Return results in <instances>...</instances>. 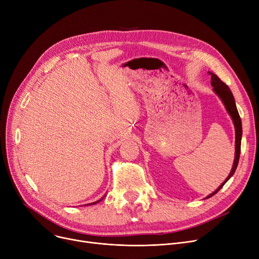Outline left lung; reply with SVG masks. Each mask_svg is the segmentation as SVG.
Wrapping results in <instances>:
<instances>
[{
  "mask_svg": "<svg viewBox=\"0 0 259 259\" xmlns=\"http://www.w3.org/2000/svg\"><path fill=\"white\" fill-rule=\"evenodd\" d=\"M209 73L211 74V85L213 87V90L221 98V100L223 101V103H224V105L227 109V111L229 112V114L231 115V117H232V119H233L234 127H235V133H236V137H235L236 140H235V158H234V162H233V168H232V170H231V172H230L228 178L226 179V181L219 187V189H217L216 191H214L212 194H210L207 198L213 196L214 194L219 192L220 190L223 188V186L229 181L231 176L234 174V172L237 168V165H238L239 156H240V145H241V135H242L241 119H240V116L238 114L232 92H231L230 88L224 83V81L219 76H217L214 73H211V72H209Z\"/></svg>",
  "mask_w": 259,
  "mask_h": 259,
  "instance_id": "8db88e82",
  "label": "left lung"
}]
</instances>
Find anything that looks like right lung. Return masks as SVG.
<instances>
[{
    "mask_svg": "<svg viewBox=\"0 0 259 259\" xmlns=\"http://www.w3.org/2000/svg\"><path fill=\"white\" fill-rule=\"evenodd\" d=\"M101 200H102V199H100V200H99V201H95V202H93V203H91V205H94V203H97V202H100V201H101ZM89 205H90V203H89Z\"/></svg>",
    "mask_w": 259,
    "mask_h": 259,
    "instance_id": "1",
    "label": "right lung"
}]
</instances>
